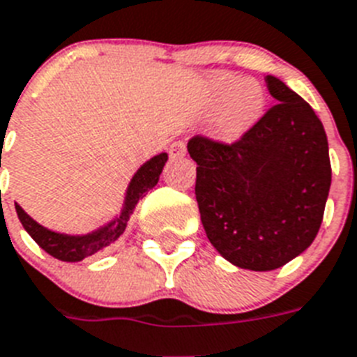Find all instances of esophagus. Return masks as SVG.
Instances as JSON below:
<instances>
[{
    "label": "esophagus",
    "mask_w": 357,
    "mask_h": 357,
    "mask_svg": "<svg viewBox=\"0 0 357 357\" xmlns=\"http://www.w3.org/2000/svg\"><path fill=\"white\" fill-rule=\"evenodd\" d=\"M169 154L172 160L183 158V155L187 154V145H185V142H174L169 149Z\"/></svg>",
    "instance_id": "obj_1"
}]
</instances>
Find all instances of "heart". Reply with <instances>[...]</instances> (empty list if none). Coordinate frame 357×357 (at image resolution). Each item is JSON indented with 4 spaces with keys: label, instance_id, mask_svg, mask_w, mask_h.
I'll list each match as a JSON object with an SVG mask.
<instances>
[{
    "label": "heart",
    "instance_id": "heart-1",
    "mask_svg": "<svg viewBox=\"0 0 357 357\" xmlns=\"http://www.w3.org/2000/svg\"><path fill=\"white\" fill-rule=\"evenodd\" d=\"M212 100L221 105L214 121V136L225 143L247 136L266 109L265 86L250 77H220L212 86Z\"/></svg>",
    "mask_w": 357,
    "mask_h": 357
}]
</instances>
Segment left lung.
I'll return each mask as SVG.
<instances>
[{
	"mask_svg": "<svg viewBox=\"0 0 357 357\" xmlns=\"http://www.w3.org/2000/svg\"><path fill=\"white\" fill-rule=\"evenodd\" d=\"M278 103L234 145L188 142L205 234L232 265L265 272L305 252L321 227L331 190L325 128L312 107L275 76Z\"/></svg>",
	"mask_w": 357,
	"mask_h": 357,
	"instance_id": "1",
	"label": "left lung"
}]
</instances>
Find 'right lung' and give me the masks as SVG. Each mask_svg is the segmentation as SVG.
<instances>
[{
	"label": "right lung",
	"mask_w": 357,
	"mask_h": 357,
	"mask_svg": "<svg viewBox=\"0 0 357 357\" xmlns=\"http://www.w3.org/2000/svg\"><path fill=\"white\" fill-rule=\"evenodd\" d=\"M167 160H169V154L161 152V154L152 155L151 160L145 161L134 172L130 181H128L125 196H123L121 208H119L118 214L114 215L112 220L107 221V223L100 225L98 229L91 230V232H85V234H65V232L47 229V227H43L36 220H32L31 215L21 208L20 203H14L17 218H20L23 229L31 234V238L43 248L45 252L59 259V261H82L85 257L101 252L107 247H110L114 241H118L119 236L127 229V223L130 220V214L136 208L137 202L160 181L161 170H163Z\"/></svg>",
	"instance_id": "right-lung-1"
}]
</instances>
